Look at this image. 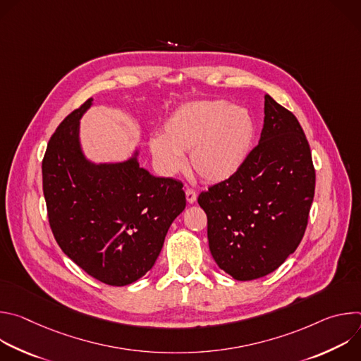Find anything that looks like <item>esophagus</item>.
I'll use <instances>...</instances> for the list:
<instances>
[{"instance_id":"34e87169","label":"esophagus","mask_w":361,"mask_h":361,"mask_svg":"<svg viewBox=\"0 0 361 361\" xmlns=\"http://www.w3.org/2000/svg\"><path fill=\"white\" fill-rule=\"evenodd\" d=\"M185 198H187L188 204H192L197 200V192L194 190H191V188H187L185 190Z\"/></svg>"}]
</instances>
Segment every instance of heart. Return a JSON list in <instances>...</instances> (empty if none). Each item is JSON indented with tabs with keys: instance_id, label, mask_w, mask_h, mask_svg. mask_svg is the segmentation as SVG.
<instances>
[{
	"instance_id": "1",
	"label": "heart",
	"mask_w": 361,
	"mask_h": 361,
	"mask_svg": "<svg viewBox=\"0 0 361 361\" xmlns=\"http://www.w3.org/2000/svg\"><path fill=\"white\" fill-rule=\"evenodd\" d=\"M255 133V120L245 107L226 99L195 101L177 109L148 148L163 176L177 174L184 164L181 154L188 152L190 169L204 181L219 184L244 167Z\"/></svg>"
}]
</instances>
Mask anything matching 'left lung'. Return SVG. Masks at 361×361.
Listing matches in <instances>:
<instances>
[{"label": "left lung", "mask_w": 361, "mask_h": 361, "mask_svg": "<svg viewBox=\"0 0 361 361\" xmlns=\"http://www.w3.org/2000/svg\"><path fill=\"white\" fill-rule=\"evenodd\" d=\"M314 187L300 123L267 94L262 137L244 167L198 195L217 266L238 281L277 270L304 235Z\"/></svg>", "instance_id": "obj_1"}]
</instances>
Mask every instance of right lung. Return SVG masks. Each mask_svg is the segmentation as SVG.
Returning <instances> with one entry per match:
<instances>
[{
  "label": "right lung",
  "instance_id": "right-lung-1",
  "mask_svg": "<svg viewBox=\"0 0 361 361\" xmlns=\"http://www.w3.org/2000/svg\"><path fill=\"white\" fill-rule=\"evenodd\" d=\"M92 98L49 138L42 160L48 220L64 254L91 277L128 286L156 263L171 223L185 209L183 184L140 167V149L118 163L87 159L80 120Z\"/></svg>",
  "mask_w": 361,
  "mask_h": 361
}]
</instances>
